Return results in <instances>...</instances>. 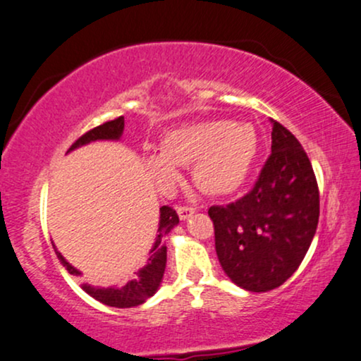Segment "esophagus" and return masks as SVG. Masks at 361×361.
<instances>
[{"label":"esophagus","mask_w":361,"mask_h":361,"mask_svg":"<svg viewBox=\"0 0 361 361\" xmlns=\"http://www.w3.org/2000/svg\"><path fill=\"white\" fill-rule=\"evenodd\" d=\"M194 212H195V209L189 207V205H179V207H177V214H179L180 221H185V219H189Z\"/></svg>","instance_id":"34e87169"}]
</instances>
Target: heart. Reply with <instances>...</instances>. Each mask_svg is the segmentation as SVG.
<instances>
[{"label":"heart","instance_id":"b5f03b06","mask_svg":"<svg viewBox=\"0 0 361 361\" xmlns=\"http://www.w3.org/2000/svg\"><path fill=\"white\" fill-rule=\"evenodd\" d=\"M257 147L259 139L250 124L207 121L172 130L161 151L144 154L142 162L164 194H172L180 184V166L195 162V185L209 195H226L247 179Z\"/></svg>","mask_w":361,"mask_h":361}]
</instances>
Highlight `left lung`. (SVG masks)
I'll list each match as a JSON object with an SVG mask.
<instances>
[{
	"mask_svg": "<svg viewBox=\"0 0 361 361\" xmlns=\"http://www.w3.org/2000/svg\"><path fill=\"white\" fill-rule=\"evenodd\" d=\"M272 154L249 194L212 205L215 252L224 272L249 292L282 285L302 264L317 232L320 195L302 144L277 121Z\"/></svg>",
	"mask_w": 361,
	"mask_h": 361,
	"instance_id": "1",
	"label": "left lung"
}]
</instances>
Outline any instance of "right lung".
Returning a JSON list of instances; mask_svg holds the SVG:
<instances>
[{
  "mask_svg": "<svg viewBox=\"0 0 361 361\" xmlns=\"http://www.w3.org/2000/svg\"><path fill=\"white\" fill-rule=\"evenodd\" d=\"M124 130V118L109 121L97 128L87 130L86 134L81 135L71 147L68 149V152L74 151V149L86 146L89 142H94V140H119ZM179 224V215L169 205H162L159 210V228L156 240L151 252H149L147 264L142 269L137 270L134 274V277L129 280L128 283L123 287H107V288H97L91 287V285L82 283V290L87 295H91L92 298H96L97 302L104 303L109 307H118V308H130L137 307L140 303H144L147 298H151L154 293L157 292L159 285L162 282L164 270H166V262H167V247H166V235L169 233ZM54 247V243H53ZM56 255L61 260L64 269L68 270L71 275H79L78 269L69 264L63 255L59 254L58 249L54 247Z\"/></svg>",
  "mask_w": 361,
  "mask_h": 361,
  "instance_id": "1",
  "label": "right lung"
}]
</instances>
